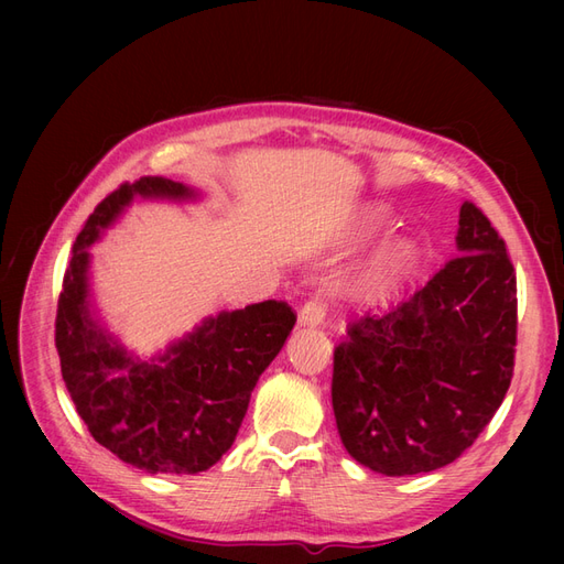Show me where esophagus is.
Wrapping results in <instances>:
<instances>
[{"label":"esophagus","mask_w":564,"mask_h":564,"mask_svg":"<svg viewBox=\"0 0 564 564\" xmlns=\"http://www.w3.org/2000/svg\"><path fill=\"white\" fill-rule=\"evenodd\" d=\"M327 311H329L327 299H324L322 294H315L313 299L303 303L301 324H311V327H317V324H322V319L327 317Z\"/></svg>","instance_id":"34e87169"}]
</instances>
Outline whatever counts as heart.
<instances>
[{"instance_id": "b5f03b06", "label": "heart", "mask_w": 564, "mask_h": 564, "mask_svg": "<svg viewBox=\"0 0 564 564\" xmlns=\"http://www.w3.org/2000/svg\"><path fill=\"white\" fill-rule=\"evenodd\" d=\"M409 261H412V251H409V247H404V245L395 247L390 253L383 256L377 268H373V272L367 280V286L379 296L390 294L406 272Z\"/></svg>"}]
</instances>
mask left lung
<instances>
[{
  "instance_id": "1",
  "label": "left lung",
  "mask_w": 564,
  "mask_h": 564,
  "mask_svg": "<svg viewBox=\"0 0 564 564\" xmlns=\"http://www.w3.org/2000/svg\"><path fill=\"white\" fill-rule=\"evenodd\" d=\"M458 253L383 315L348 322L332 404L348 454L383 475L452 464L501 406L516 367L518 282L506 242L460 204Z\"/></svg>"
}]
</instances>
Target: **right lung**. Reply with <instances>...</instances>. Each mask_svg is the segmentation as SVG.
Segmentation results:
<instances>
[{
  "label": "right lung",
  "mask_w": 564,
  "mask_h": 564,
  "mask_svg": "<svg viewBox=\"0 0 564 564\" xmlns=\"http://www.w3.org/2000/svg\"><path fill=\"white\" fill-rule=\"evenodd\" d=\"M139 197L191 199L162 176L122 183L98 204L73 247L56 313V348L67 392L98 445L148 473L212 468L240 431L251 390L282 350L296 313L263 301L218 313L160 360H133L89 315V247Z\"/></svg>",
  "instance_id": "add662e5"
}]
</instances>
